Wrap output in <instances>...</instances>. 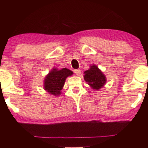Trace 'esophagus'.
Masks as SVG:
<instances>
[{
    "instance_id": "obj_1",
    "label": "esophagus",
    "mask_w": 148,
    "mask_h": 148,
    "mask_svg": "<svg viewBox=\"0 0 148 148\" xmlns=\"http://www.w3.org/2000/svg\"><path fill=\"white\" fill-rule=\"evenodd\" d=\"M74 72L75 73V74L76 75V76H79L80 74H81V71L79 69H76L74 71Z\"/></svg>"
}]
</instances>
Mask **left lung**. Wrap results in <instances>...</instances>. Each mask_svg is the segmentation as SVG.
Masks as SVG:
<instances>
[{
	"label": "left lung",
	"instance_id": "obj_1",
	"mask_svg": "<svg viewBox=\"0 0 148 148\" xmlns=\"http://www.w3.org/2000/svg\"><path fill=\"white\" fill-rule=\"evenodd\" d=\"M84 74V79L95 90L100 89L106 83V77L95 65H92L90 69L85 71Z\"/></svg>",
	"mask_w": 148,
	"mask_h": 148
}]
</instances>
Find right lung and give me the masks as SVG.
I'll return each instance as SVG.
<instances>
[{
  "instance_id": "right-lung-1",
  "label": "right lung",
  "mask_w": 148,
  "mask_h": 148,
  "mask_svg": "<svg viewBox=\"0 0 148 148\" xmlns=\"http://www.w3.org/2000/svg\"><path fill=\"white\" fill-rule=\"evenodd\" d=\"M72 74L73 72L65 68L61 70L53 69L45 79V90L53 95H59L66 78Z\"/></svg>"
}]
</instances>
